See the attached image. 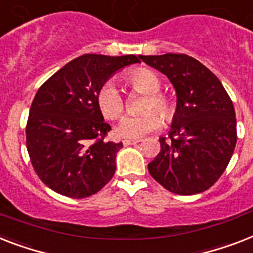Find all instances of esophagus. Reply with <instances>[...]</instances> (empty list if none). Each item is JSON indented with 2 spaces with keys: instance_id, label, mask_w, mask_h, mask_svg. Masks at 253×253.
<instances>
[{
  "instance_id": "34e87169",
  "label": "esophagus",
  "mask_w": 253,
  "mask_h": 253,
  "mask_svg": "<svg viewBox=\"0 0 253 253\" xmlns=\"http://www.w3.org/2000/svg\"><path fill=\"white\" fill-rule=\"evenodd\" d=\"M140 140H123V145H133V144H137Z\"/></svg>"
}]
</instances>
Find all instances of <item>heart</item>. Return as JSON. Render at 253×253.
<instances>
[{
    "mask_svg": "<svg viewBox=\"0 0 253 253\" xmlns=\"http://www.w3.org/2000/svg\"><path fill=\"white\" fill-rule=\"evenodd\" d=\"M125 82L133 89L147 93L148 98L145 101L144 110L156 109L162 114L164 120H171L174 114V106L169 98L160 93L161 82L153 71L148 69L132 70L125 77ZM97 105L106 120L120 118L125 110V100L116 83L108 82L100 88L97 93ZM159 115L156 112H148L141 116L125 117L117 125V136H120L121 139H127V140L140 139L147 133L161 127L162 115Z\"/></svg>",
    "mask_w": 253,
    "mask_h": 253,
    "instance_id": "1",
    "label": "heart"
}]
</instances>
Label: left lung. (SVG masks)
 Returning <instances> with one entry per match:
<instances>
[{
  "label": "left lung",
  "mask_w": 253,
  "mask_h": 253,
  "mask_svg": "<svg viewBox=\"0 0 253 253\" xmlns=\"http://www.w3.org/2000/svg\"><path fill=\"white\" fill-rule=\"evenodd\" d=\"M143 62L168 77L176 93L169 140L148 170L162 187L178 195L208 190L229 165L237 144L233 101L222 83L198 59L166 53L140 55Z\"/></svg>",
  "instance_id": "left-lung-1"
}]
</instances>
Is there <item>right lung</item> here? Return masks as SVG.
Masks as SVG:
<instances>
[{
	"mask_svg": "<svg viewBox=\"0 0 253 253\" xmlns=\"http://www.w3.org/2000/svg\"><path fill=\"white\" fill-rule=\"evenodd\" d=\"M132 63H140V55L83 54L39 88L26 127L27 151L39 178L57 194L88 198L116 173L123 144L105 140L112 127L98 109L97 93Z\"/></svg>",
	"mask_w": 253,
	"mask_h": 253,
	"instance_id": "1",
	"label": "right lung"
}]
</instances>
